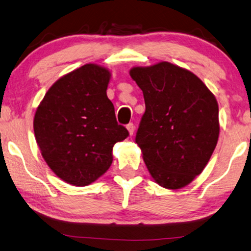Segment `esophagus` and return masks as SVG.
<instances>
[{
    "label": "esophagus",
    "mask_w": 251,
    "mask_h": 251,
    "mask_svg": "<svg viewBox=\"0 0 251 251\" xmlns=\"http://www.w3.org/2000/svg\"><path fill=\"white\" fill-rule=\"evenodd\" d=\"M126 128H127V130H128L129 135H130V136H132V135H133V134H134V130H135V126H134V124H133V123H129V124L126 126Z\"/></svg>",
    "instance_id": "34e87169"
}]
</instances>
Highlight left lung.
I'll return each mask as SVG.
<instances>
[{
	"mask_svg": "<svg viewBox=\"0 0 251 251\" xmlns=\"http://www.w3.org/2000/svg\"><path fill=\"white\" fill-rule=\"evenodd\" d=\"M145 113L135 142L156 184L179 189L204 170L218 143L219 104L200 77L168 62L129 71Z\"/></svg>",
	"mask_w": 251,
	"mask_h": 251,
	"instance_id": "obj_1",
	"label": "left lung"
}]
</instances>
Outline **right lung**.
Wrapping results in <instances>:
<instances>
[{
    "instance_id": "obj_1",
    "label": "right lung",
    "mask_w": 251,
    "mask_h": 251,
    "mask_svg": "<svg viewBox=\"0 0 251 251\" xmlns=\"http://www.w3.org/2000/svg\"><path fill=\"white\" fill-rule=\"evenodd\" d=\"M109 70L85 64L58 78L33 118L37 144L53 173L73 186H87L113 162L115 143L128 136L107 97Z\"/></svg>"
}]
</instances>
